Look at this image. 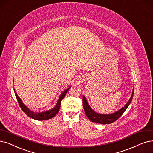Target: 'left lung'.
<instances>
[{"instance_id":"1","label":"left lung","mask_w":153,"mask_h":153,"mask_svg":"<svg viewBox=\"0 0 153 153\" xmlns=\"http://www.w3.org/2000/svg\"><path fill=\"white\" fill-rule=\"evenodd\" d=\"M133 95H134V88H133L132 95L130 98L129 100L127 102V103L124 105V107L121 108L116 112L113 113L112 114H109V115L100 114L95 112L89 106L86 99H85V97L83 96V108H84L85 114H86V115L87 116V117L91 122H94V123H97L102 124H111L114 123V122H115L116 120H117L120 116L123 114V113L125 112L128 106H129L131 103L132 100Z\"/></svg>"}]
</instances>
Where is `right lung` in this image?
<instances>
[{"label": "right lung", "instance_id": "obj_1", "mask_svg": "<svg viewBox=\"0 0 153 153\" xmlns=\"http://www.w3.org/2000/svg\"><path fill=\"white\" fill-rule=\"evenodd\" d=\"M69 88H70V87H68V88L66 89L63 91V92L62 94H61L56 106L54 107L53 108H52L51 110H49V111H47L39 112V113L33 112L31 111H30V110L27 107H26V106L22 103V102L21 101L20 98L18 97L17 93L16 92V91H14V92H15V95H16V99L17 100V102H18V103H19V105L20 107L21 108V109L22 110V111L24 113H25L27 115H28L29 117L33 118L35 120H43L50 119L54 117V116H55L58 114V112L59 111V108H60L61 102H62V99L66 95V94L67 93V91H68Z\"/></svg>", "mask_w": 153, "mask_h": 153}]
</instances>
